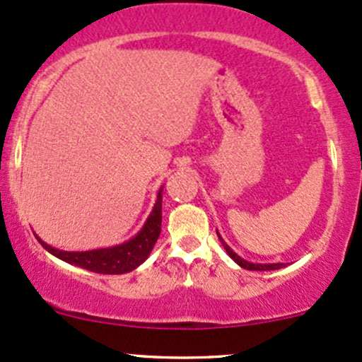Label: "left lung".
I'll return each instance as SVG.
<instances>
[{"instance_id":"left-lung-1","label":"left lung","mask_w":362,"mask_h":362,"mask_svg":"<svg viewBox=\"0 0 362 362\" xmlns=\"http://www.w3.org/2000/svg\"><path fill=\"white\" fill-rule=\"evenodd\" d=\"M217 236H219V240H221V243H223V247L226 248V252H228V255L229 257H231L233 260H235L236 264H238L240 267H243V269H248V271H274V269H279V267H283V264H279V262H276V264H260V262H248V260H245V259H242L240 257L238 254H236V252H233L231 248H229V245L224 242L223 240V236L219 235V233H217Z\"/></svg>"}]
</instances>
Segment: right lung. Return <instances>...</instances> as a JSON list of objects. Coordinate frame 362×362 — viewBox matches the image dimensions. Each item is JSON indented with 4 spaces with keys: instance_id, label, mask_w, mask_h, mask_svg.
Returning a JSON list of instances; mask_svg holds the SVG:
<instances>
[{
    "instance_id": "add662e5",
    "label": "right lung",
    "mask_w": 362,
    "mask_h": 362,
    "mask_svg": "<svg viewBox=\"0 0 362 362\" xmlns=\"http://www.w3.org/2000/svg\"><path fill=\"white\" fill-rule=\"evenodd\" d=\"M162 186L157 193L153 209H151L148 219L145 221L143 228L127 242L115 245V247L96 248V250L88 252H67L60 248L52 247L45 243L40 236L36 235L37 242L42 245V248L49 252L55 257L72 264V266L83 267V269L93 271L98 274H124L131 273L139 264L148 259L151 248L157 243L158 235L162 229Z\"/></svg>"
}]
</instances>
